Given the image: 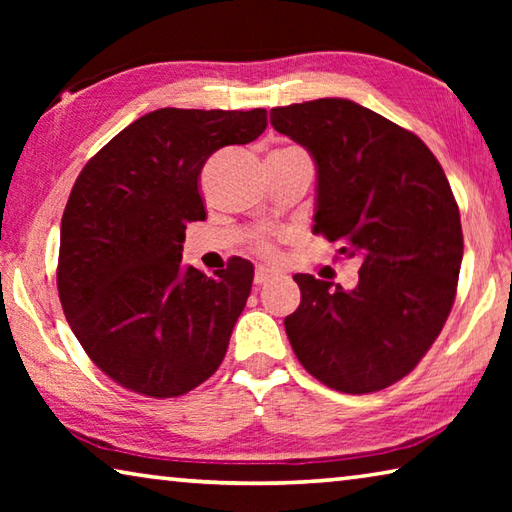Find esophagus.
I'll list each match as a JSON object with an SVG mask.
<instances>
[{
  "instance_id": "obj_1",
  "label": "esophagus",
  "mask_w": 512,
  "mask_h": 512,
  "mask_svg": "<svg viewBox=\"0 0 512 512\" xmlns=\"http://www.w3.org/2000/svg\"><path fill=\"white\" fill-rule=\"evenodd\" d=\"M277 275H280V271H275V268H271V266H262V264H259V266L255 268V284L271 282V280H275Z\"/></svg>"
}]
</instances>
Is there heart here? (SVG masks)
<instances>
[{"instance_id":"b5f03b06","label":"heart","mask_w":512,"mask_h":512,"mask_svg":"<svg viewBox=\"0 0 512 512\" xmlns=\"http://www.w3.org/2000/svg\"><path fill=\"white\" fill-rule=\"evenodd\" d=\"M262 250H264V253H271V248H268V246H264Z\"/></svg>"}]
</instances>
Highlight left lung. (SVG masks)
Here are the masks:
<instances>
[{
    "label": "left lung",
    "mask_w": 512,
    "mask_h": 512,
    "mask_svg": "<svg viewBox=\"0 0 512 512\" xmlns=\"http://www.w3.org/2000/svg\"><path fill=\"white\" fill-rule=\"evenodd\" d=\"M271 124L316 162L314 232L361 262L352 291L293 275L291 348L334 391H381L418 366L452 311L463 259L452 187L418 135L350 99L273 108Z\"/></svg>",
    "instance_id": "8db88e82"
}]
</instances>
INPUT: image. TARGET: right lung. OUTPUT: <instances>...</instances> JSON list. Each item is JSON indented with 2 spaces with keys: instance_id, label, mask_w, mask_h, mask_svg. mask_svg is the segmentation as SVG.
I'll return each mask as SVG.
<instances>
[{
  "instance_id": "1",
  "label": "right lung",
  "mask_w": 512,
  "mask_h": 512,
  "mask_svg": "<svg viewBox=\"0 0 512 512\" xmlns=\"http://www.w3.org/2000/svg\"><path fill=\"white\" fill-rule=\"evenodd\" d=\"M266 110L160 108L85 164L60 221L58 296L97 368L128 391L178 397L221 366L253 287L232 257L205 275L183 266L187 223L205 219L207 158L257 140Z\"/></svg>"
}]
</instances>
